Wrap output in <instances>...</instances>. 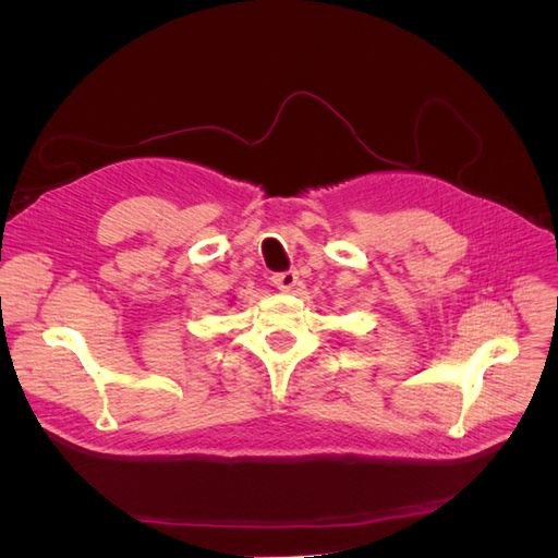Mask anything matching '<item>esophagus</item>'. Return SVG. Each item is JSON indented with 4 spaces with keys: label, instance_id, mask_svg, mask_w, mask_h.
<instances>
[{
    "label": "esophagus",
    "instance_id": "obj_1",
    "mask_svg": "<svg viewBox=\"0 0 558 558\" xmlns=\"http://www.w3.org/2000/svg\"><path fill=\"white\" fill-rule=\"evenodd\" d=\"M272 281H275L277 289H281V291H291L293 286L298 283V272H295V269H286V272L275 275V277H272Z\"/></svg>",
    "mask_w": 558,
    "mask_h": 558
}]
</instances>
